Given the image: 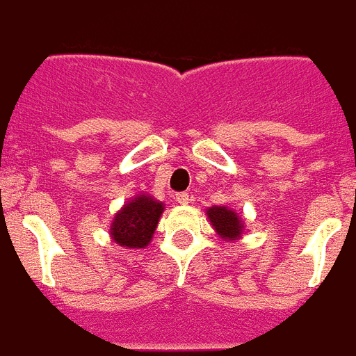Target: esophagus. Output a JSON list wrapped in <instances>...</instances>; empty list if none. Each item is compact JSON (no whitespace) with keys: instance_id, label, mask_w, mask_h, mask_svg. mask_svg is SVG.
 <instances>
[{"instance_id":"1","label":"esophagus","mask_w":356,"mask_h":356,"mask_svg":"<svg viewBox=\"0 0 356 356\" xmlns=\"http://www.w3.org/2000/svg\"><path fill=\"white\" fill-rule=\"evenodd\" d=\"M191 200H193L191 193H180V195L176 196V202H178L180 206H187Z\"/></svg>"}]
</instances>
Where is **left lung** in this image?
Masks as SVG:
<instances>
[{
    "mask_svg": "<svg viewBox=\"0 0 356 356\" xmlns=\"http://www.w3.org/2000/svg\"><path fill=\"white\" fill-rule=\"evenodd\" d=\"M206 215L218 237L229 243L238 241L244 235V218L235 209L226 206H211L206 209Z\"/></svg>",
    "mask_w": 356,
    "mask_h": 356,
    "instance_id": "left-lung-1",
    "label": "left lung"
}]
</instances>
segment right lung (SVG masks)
<instances>
[{
	"label": "right lung",
	"mask_w": 356,
	"mask_h": 356,
	"mask_svg": "<svg viewBox=\"0 0 356 356\" xmlns=\"http://www.w3.org/2000/svg\"><path fill=\"white\" fill-rule=\"evenodd\" d=\"M163 209V202L156 200L149 193L134 195L113 215L110 224V237L118 246L127 250L149 246Z\"/></svg>",
	"instance_id": "add662e5"
}]
</instances>
